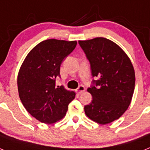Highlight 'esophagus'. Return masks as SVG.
<instances>
[{
  "label": "esophagus",
  "mask_w": 150,
  "mask_h": 150,
  "mask_svg": "<svg viewBox=\"0 0 150 150\" xmlns=\"http://www.w3.org/2000/svg\"><path fill=\"white\" fill-rule=\"evenodd\" d=\"M84 91H85V87L83 86H82V85L81 86H79L76 89V93H78V94L82 93V92H83Z\"/></svg>",
  "instance_id": "obj_1"
}]
</instances>
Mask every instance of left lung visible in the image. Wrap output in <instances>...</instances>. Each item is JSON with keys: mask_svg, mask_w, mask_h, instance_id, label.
Returning a JSON list of instances; mask_svg holds the SVG:
<instances>
[{"mask_svg": "<svg viewBox=\"0 0 150 150\" xmlns=\"http://www.w3.org/2000/svg\"><path fill=\"white\" fill-rule=\"evenodd\" d=\"M90 63L92 85L88 91L91 104L84 107L86 116L101 125L118 120L132 101L135 85L133 65L128 55L112 41L104 38L79 40Z\"/></svg>", "mask_w": 150, "mask_h": 150, "instance_id": "obj_1", "label": "left lung"}]
</instances>
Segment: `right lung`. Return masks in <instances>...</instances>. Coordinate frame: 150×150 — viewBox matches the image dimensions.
Instances as JSON below:
<instances>
[{
	"instance_id": "add662e5",
	"label": "right lung",
	"mask_w": 150,
	"mask_h": 150,
	"mask_svg": "<svg viewBox=\"0 0 150 150\" xmlns=\"http://www.w3.org/2000/svg\"><path fill=\"white\" fill-rule=\"evenodd\" d=\"M76 41L50 39L42 41L30 50L18 74L19 98L26 110L40 122L46 124L62 120L75 92L63 86L55 87L60 77V67L71 54Z\"/></svg>"
}]
</instances>
